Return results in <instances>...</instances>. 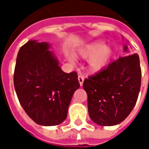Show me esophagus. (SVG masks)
<instances>
[{
	"label": "esophagus",
	"instance_id": "1",
	"mask_svg": "<svg viewBox=\"0 0 149 149\" xmlns=\"http://www.w3.org/2000/svg\"><path fill=\"white\" fill-rule=\"evenodd\" d=\"M78 80H79L80 86H83V84H84V77H83L82 75H79V76H78Z\"/></svg>",
	"mask_w": 149,
	"mask_h": 149
}]
</instances>
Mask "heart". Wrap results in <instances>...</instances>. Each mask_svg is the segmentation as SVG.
Listing matches in <instances>:
<instances>
[{
    "mask_svg": "<svg viewBox=\"0 0 149 149\" xmlns=\"http://www.w3.org/2000/svg\"><path fill=\"white\" fill-rule=\"evenodd\" d=\"M113 54V49L108 44H104V41L100 39L92 41L81 45L77 51V56L88 59L87 69L89 72L97 73L100 72L108 64ZM70 62H74L72 56L69 57Z\"/></svg>",
    "mask_w": 149,
    "mask_h": 149,
    "instance_id": "heart-1",
    "label": "heart"
}]
</instances>
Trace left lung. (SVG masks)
Here are the masks:
<instances>
[{
	"label": "left lung",
	"instance_id": "obj_1",
	"mask_svg": "<svg viewBox=\"0 0 149 149\" xmlns=\"http://www.w3.org/2000/svg\"><path fill=\"white\" fill-rule=\"evenodd\" d=\"M124 52H128L126 44ZM119 57L84 81L90 118L101 126L120 124L136 104L141 88V72L138 54Z\"/></svg>",
	"mask_w": 149,
	"mask_h": 149
}]
</instances>
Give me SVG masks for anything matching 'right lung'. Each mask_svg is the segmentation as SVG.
Wrapping results in <instances>:
<instances>
[{
  "instance_id": "right-lung-1",
  "label": "right lung",
  "mask_w": 149,
  "mask_h": 149,
  "mask_svg": "<svg viewBox=\"0 0 149 149\" xmlns=\"http://www.w3.org/2000/svg\"><path fill=\"white\" fill-rule=\"evenodd\" d=\"M49 43L29 40L17 53L14 85L20 104L36 124L63 122L72 95L79 88L76 72L65 73Z\"/></svg>"
}]
</instances>
